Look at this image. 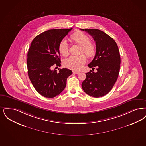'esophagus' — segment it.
<instances>
[{"label": "esophagus", "mask_w": 146, "mask_h": 146, "mask_svg": "<svg viewBox=\"0 0 146 146\" xmlns=\"http://www.w3.org/2000/svg\"><path fill=\"white\" fill-rule=\"evenodd\" d=\"M73 73L75 74H78L80 72H78V71H73Z\"/></svg>", "instance_id": "esophagus-1"}]
</instances>
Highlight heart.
I'll return each mask as SVG.
<instances>
[{
	"label": "heart",
	"mask_w": 146,
	"mask_h": 146,
	"mask_svg": "<svg viewBox=\"0 0 146 146\" xmlns=\"http://www.w3.org/2000/svg\"><path fill=\"white\" fill-rule=\"evenodd\" d=\"M70 40L80 46V52H82L88 58L95 56L96 47L95 44L89 41V36L81 32H75L70 36ZM58 50L62 56L66 57L69 54V46L65 41H62L58 46ZM86 62V58L83 54L72 56L67 58L64 65L67 68L74 71L81 70Z\"/></svg>",
	"instance_id": "obj_1"
}]
</instances>
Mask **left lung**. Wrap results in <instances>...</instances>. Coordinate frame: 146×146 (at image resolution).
I'll use <instances>...</instances> for the list:
<instances>
[{
  "label": "left lung",
  "mask_w": 146,
  "mask_h": 146,
  "mask_svg": "<svg viewBox=\"0 0 146 146\" xmlns=\"http://www.w3.org/2000/svg\"><path fill=\"white\" fill-rule=\"evenodd\" d=\"M87 32L95 41L96 52L93 60L88 66L94 69L86 73L82 83L84 92L95 98L107 94L117 80L120 70L121 57L114 40L105 32L96 29H80Z\"/></svg>",
  "instance_id": "8db88e82"
}]
</instances>
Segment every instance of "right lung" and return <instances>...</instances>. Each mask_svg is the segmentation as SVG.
<instances>
[{"mask_svg":"<svg viewBox=\"0 0 146 146\" xmlns=\"http://www.w3.org/2000/svg\"><path fill=\"white\" fill-rule=\"evenodd\" d=\"M70 29H54L43 32L32 41L28 53L27 68L29 78L40 94L52 98L59 95L66 87V80L72 72L63 68L52 69L56 64L60 66L58 46Z\"/></svg>","mask_w":146,"mask_h":146,"instance_id":"add662e5","label":"right lung"}]
</instances>
